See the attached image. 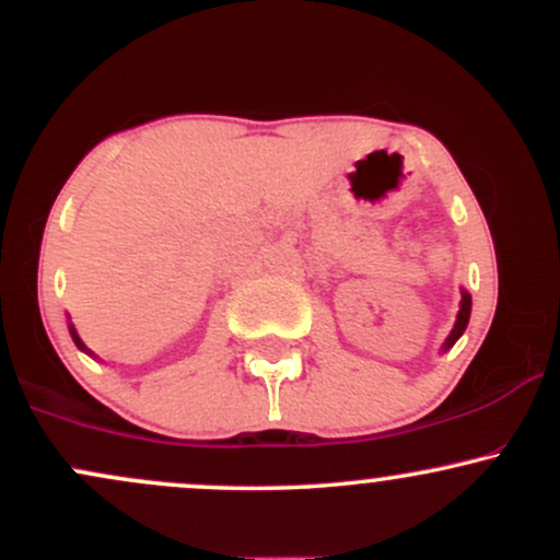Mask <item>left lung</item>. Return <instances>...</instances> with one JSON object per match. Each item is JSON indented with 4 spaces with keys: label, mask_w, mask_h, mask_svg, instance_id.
Here are the masks:
<instances>
[{
    "label": "left lung",
    "mask_w": 560,
    "mask_h": 560,
    "mask_svg": "<svg viewBox=\"0 0 560 560\" xmlns=\"http://www.w3.org/2000/svg\"><path fill=\"white\" fill-rule=\"evenodd\" d=\"M468 316H471V294L464 292V300H460L458 318H455L453 331H450V337L445 339V345H442V350H450V347L458 342V337L466 331V326H468Z\"/></svg>",
    "instance_id": "1"
}]
</instances>
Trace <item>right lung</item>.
<instances>
[{"label":"right lung","instance_id":"obj_1","mask_svg":"<svg viewBox=\"0 0 560 560\" xmlns=\"http://www.w3.org/2000/svg\"><path fill=\"white\" fill-rule=\"evenodd\" d=\"M70 337H73V342L75 345H79L81 347V350H86V347H83V342H81V339H79V334H75V329H73V326H70ZM89 352V350H86Z\"/></svg>","mask_w":560,"mask_h":560}]
</instances>
